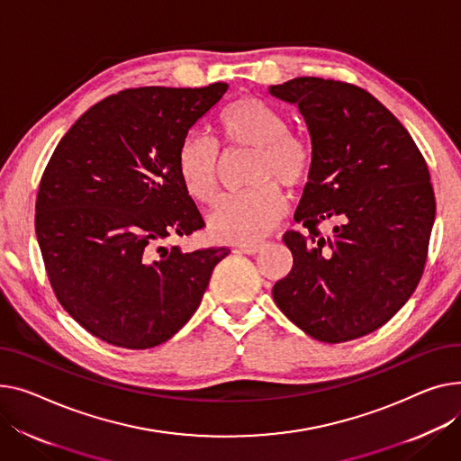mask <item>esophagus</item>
<instances>
[{"label":"esophagus","mask_w":461,"mask_h":461,"mask_svg":"<svg viewBox=\"0 0 461 461\" xmlns=\"http://www.w3.org/2000/svg\"><path fill=\"white\" fill-rule=\"evenodd\" d=\"M261 249H263L261 242H256V244H240V247H239V250H240L242 254H249V256L258 254Z\"/></svg>","instance_id":"34e87169"}]
</instances>
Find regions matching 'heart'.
<instances>
[{"label": "heart", "mask_w": 461, "mask_h": 461, "mask_svg": "<svg viewBox=\"0 0 461 461\" xmlns=\"http://www.w3.org/2000/svg\"><path fill=\"white\" fill-rule=\"evenodd\" d=\"M231 146L256 151L250 170L254 189L224 196L209 214V231L226 242H254L265 237L285 214V196L278 185L298 189L310 179L313 156L310 146L289 133L285 116L263 100L240 98L219 118ZM183 187L200 203H211L219 191V146L209 137L189 131L176 153Z\"/></svg>", "instance_id": "obj_1"}]
</instances>
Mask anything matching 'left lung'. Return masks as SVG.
<instances>
[{
    "label": "left lung",
    "instance_id": "left-lung-1",
    "mask_svg": "<svg viewBox=\"0 0 461 461\" xmlns=\"http://www.w3.org/2000/svg\"><path fill=\"white\" fill-rule=\"evenodd\" d=\"M298 107L313 167L284 242L293 268L272 289L284 315L313 339L345 343L384 326L410 300L426 263L436 198L408 130L369 92L296 77L268 88ZM339 227L322 238L318 224Z\"/></svg>",
    "mask_w": 461,
    "mask_h": 461
}]
</instances>
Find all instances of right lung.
I'll return each mask as SVG.
<instances>
[{
    "mask_svg": "<svg viewBox=\"0 0 461 461\" xmlns=\"http://www.w3.org/2000/svg\"><path fill=\"white\" fill-rule=\"evenodd\" d=\"M226 90H122L77 118L42 174L35 231L50 284L70 317L109 345L144 350L168 341L230 254L163 244L205 226L176 153Z\"/></svg>",
    "mask_w": 461,
    "mask_h": 461,
    "instance_id": "right-lung-1",
    "label": "right lung"
}]
</instances>
